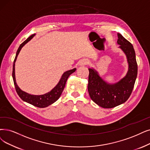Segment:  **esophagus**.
I'll use <instances>...</instances> for the list:
<instances>
[{"mask_svg": "<svg viewBox=\"0 0 150 150\" xmlns=\"http://www.w3.org/2000/svg\"><path fill=\"white\" fill-rule=\"evenodd\" d=\"M88 60H87V59H81V60L79 62V65L80 66H85V65H87L88 64Z\"/></svg>", "mask_w": 150, "mask_h": 150, "instance_id": "obj_1", "label": "esophagus"}]
</instances>
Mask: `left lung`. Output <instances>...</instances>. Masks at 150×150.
<instances>
[{"label":"left lung","instance_id":"1","mask_svg":"<svg viewBox=\"0 0 150 150\" xmlns=\"http://www.w3.org/2000/svg\"><path fill=\"white\" fill-rule=\"evenodd\" d=\"M117 42L126 55L129 64L127 74L119 82L109 83L99 76L98 72L89 68L88 91L90 97L98 106L112 108L126 101L133 91L137 76V63L133 45L121 34Z\"/></svg>","mask_w":150,"mask_h":150}]
</instances>
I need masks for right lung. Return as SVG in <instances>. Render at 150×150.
Here are the masks:
<instances>
[{"mask_svg": "<svg viewBox=\"0 0 150 150\" xmlns=\"http://www.w3.org/2000/svg\"><path fill=\"white\" fill-rule=\"evenodd\" d=\"M35 34L31 35V36H29L25 41H24L20 45L18 49L16 52V57L14 59V62H13V72H12V77H13V82H14V85L15 87L16 91L18 93V95H19V97L23 100L26 101V102L33 105L34 106H36L38 108H45L47 107L48 106H49L53 103L54 102L59 98L60 95L62 93V92L63 91V89L64 88L66 82H67V81L68 78V77L69 75H71L72 73H73L76 70V68H74L73 69H71L69 71H67L64 72L63 74L62 75L60 80H59V82L58 83V84L53 88L51 91L49 92H48L47 93H45L44 95H31L25 92H24L19 88V87L18 86L16 82V79H15V62L16 59L17 58L18 55L19 54V53L22 49V47L25 45L26 43H28V42L31 40L34 36Z\"/></svg>", "mask_w": 150, "mask_h": 150, "instance_id": "obj_1", "label": "right lung"}]
</instances>
